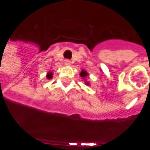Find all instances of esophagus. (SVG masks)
Returning a JSON list of instances; mask_svg holds the SVG:
<instances>
[{"mask_svg": "<svg viewBox=\"0 0 150 150\" xmlns=\"http://www.w3.org/2000/svg\"><path fill=\"white\" fill-rule=\"evenodd\" d=\"M64 64H65V65L70 66L71 65V62H70L69 60H66L65 62H64Z\"/></svg>", "mask_w": 150, "mask_h": 150, "instance_id": "obj_1", "label": "esophagus"}]
</instances>
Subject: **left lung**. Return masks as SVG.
<instances>
[{"label":"left lung","instance_id":"obj_1","mask_svg":"<svg viewBox=\"0 0 150 150\" xmlns=\"http://www.w3.org/2000/svg\"><path fill=\"white\" fill-rule=\"evenodd\" d=\"M79 75H80V76H81V77L83 78V80H84L85 84L86 85V86H90V83L86 80V77L88 76V74L87 73V71H85V70H82Z\"/></svg>","mask_w":150,"mask_h":150}]
</instances>
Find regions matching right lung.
Returning <instances> with one entry per match:
<instances>
[{"label":"right lung","mask_w":150,"mask_h":150,"mask_svg":"<svg viewBox=\"0 0 150 150\" xmlns=\"http://www.w3.org/2000/svg\"><path fill=\"white\" fill-rule=\"evenodd\" d=\"M52 75H53V73L52 72V71H50V72L47 73V74H46V78L48 79H50L52 78Z\"/></svg>","instance_id":"add662e5"}]
</instances>
